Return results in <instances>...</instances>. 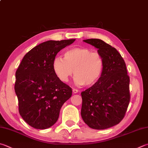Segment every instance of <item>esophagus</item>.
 <instances>
[{"mask_svg": "<svg viewBox=\"0 0 148 148\" xmlns=\"http://www.w3.org/2000/svg\"><path fill=\"white\" fill-rule=\"evenodd\" d=\"M72 92H73L74 94H76L79 92V90L77 89H76V88H73V89H72Z\"/></svg>", "mask_w": 148, "mask_h": 148, "instance_id": "obj_1", "label": "esophagus"}]
</instances>
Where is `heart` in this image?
<instances>
[{
  "label": "heart",
  "mask_w": 148,
  "mask_h": 148,
  "mask_svg": "<svg viewBox=\"0 0 148 148\" xmlns=\"http://www.w3.org/2000/svg\"><path fill=\"white\" fill-rule=\"evenodd\" d=\"M53 69L61 82H69L72 74L76 75L77 85L91 86L97 82L103 69V60L100 53L85 47L72 48L64 53V59L56 58Z\"/></svg>",
  "instance_id": "b5f03b06"
}]
</instances>
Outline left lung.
<instances>
[{
	"instance_id": "left-lung-1",
	"label": "left lung",
	"mask_w": 148,
	"mask_h": 148,
	"mask_svg": "<svg viewBox=\"0 0 148 148\" xmlns=\"http://www.w3.org/2000/svg\"><path fill=\"white\" fill-rule=\"evenodd\" d=\"M83 41L97 48L103 69L97 82L81 93V115L89 127L105 130L117 125L125 116L130 101V77L116 48L99 39Z\"/></svg>"
}]
</instances>
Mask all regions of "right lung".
Here are the masks:
<instances>
[{
  "label": "right lung",
  "instance_id": "obj_1",
  "mask_svg": "<svg viewBox=\"0 0 148 148\" xmlns=\"http://www.w3.org/2000/svg\"><path fill=\"white\" fill-rule=\"evenodd\" d=\"M75 39L47 41L24 56L16 71L15 91L18 111L32 127L45 130L57 122L61 107L72 96V88L53 69L57 53Z\"/></svg>",
  "mask_w": 148,
  "mask_h": 148
}]
</instances>
